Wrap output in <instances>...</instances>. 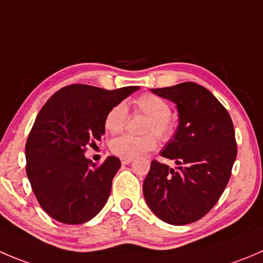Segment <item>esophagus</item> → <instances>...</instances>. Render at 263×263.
<instances>
[{"mask_svg": "<svg viewBox=\"0 0 263 263\" xmlns=\"http://www.w3.org/2000/svg\"><path fill=\"white\" fill-rule=\"evenodd\" d=\"M131 162H132V159H122V164H123V165L129 164Z\"/></svg>", "mask_w": 263, "mask_h": 263, "instance_id": "esophagus-1", "label": "esophagus"}]
</instances>
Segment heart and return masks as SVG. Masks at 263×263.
Returning a JSON list of instances; mask_svg holds the SVG:
<instances>
[{
  "instance_id": "1",
  "label": "heart",
  "mask_w": 263,
  "mask_h": 263,
  "mask_svg": "<svg viewBox=\"0 0 263 263\" xmlns=\"http://www.w3.org/2000/svg\"><path fill=\"white\" fill-rule=\"evenodd\" d=\"M137 111L146 116L147 122L145 132H153L160 140H168L173 135V123L170 119L171 108L162 98L153 93H144L134 101ZM128 118V110L124 104L113 106L106 114L104 126L110 134H119L124 128ZM157 146V139L154 135L147 134L145 136H132L123 135L110 142V150L114 155L122 159H134Z\"/></svg>"
}]
</instances>
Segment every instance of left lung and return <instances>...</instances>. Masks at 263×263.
Returning a JSON list of instances; mask_svg holds the SVG:
<instances>
[{
    "label": "left lung",
    "instance_id": "obj_1",
    "mask_svg": "<svg viewBox=\"0 0 263 263\" xmlns=\"http://www.w3.org/2000/svg\"><path fill=\"white\" fill-rule=\"evenodd\" d=\"M150 91L177 108V129L160 155L178 167L153 160L142 183L144 198L162 221L187 225L207 215L228 185L238 153L234 124L222 104L200 85L183 82Z\"/></svg>",
    "mask_w": 263,
    "mask_h": 263
}]
</instances>
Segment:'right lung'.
I'll use <instances>...</instances> for the list:
<instances>
[{
    "label": "right lung",
    "mask_w": 263,
    "mask_h": 263,
    "mask_svg": "<svg viewBox=\"0 0 263 263\" xmlns=\"http://www.w3.org/2000/svg\"><path fill=\"white\" fill-rule=\"evenodd\" d=\"M139 88L70 85L40 110L25 144L27 176L40 205L53 220L85 223L108 202L121 160L108 157L95 167L86 158V147L105 134L109 110Z\"/></svg>",
    "instance_id": "1"
}]
</instances>
